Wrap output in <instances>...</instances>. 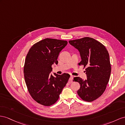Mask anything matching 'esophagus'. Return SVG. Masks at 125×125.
Listing matches in <instances>:
<instances>
[{"label": "esophagus", "mask_w": 125, "mask_h": 125, "mask_svg": "<svg viewBox=\"0 0 125 125\" xmlns=\"http://www.w3.org/2000/svg\"><path fill=\"white\" fill-rule=\"evenodd\" d=\"M73 79V75L70 76V78L69 80V83H71L72 82Z\"/></svg>", "instance_id": "34e87169"}]
</instances>
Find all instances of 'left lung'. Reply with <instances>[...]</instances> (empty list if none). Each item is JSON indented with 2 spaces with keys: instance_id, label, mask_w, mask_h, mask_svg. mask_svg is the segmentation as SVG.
Here are the masks:
<instances>
[{
  "instance_id": "8db88e82",
  "label": "left lung",
  "mask_w": 125,
  "mask_h": 125,
  "mask_svg": "<svg viewBox=\"0 0 125 125\" xmlns=\"http://www.w3.org/2000/svg\"><path fill=\"white\" fill-rule=\"evenodd\" d=\"M71 45L79 51L87 79L74 78L80 88L77 91L83 100L93 101L103 94L107 87L111 74L109 55L106 48L98 41L89 37L69 41Z\"/></svg>"
}]
</instances>
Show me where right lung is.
<instances>
[{
	"label": "right lung",
	"instance_id": "obj_1",
	"mask_svg": "<svg viewBox=\"0 0 125 125\" xmlns=\"http://www.w3.org/2000/svg\"><path fill=\"white\" fill-rule=\"evenodd\" d=\"M68 44L66 41L45 38L34 44L27 54L24 66L25 81L34 100L50 106L58 100L70 75L54 73L52 65L57 64L59 53Z\"/></svg>",
	"mask_w": 125,
	"mask_h": 125
}]
</instances>
